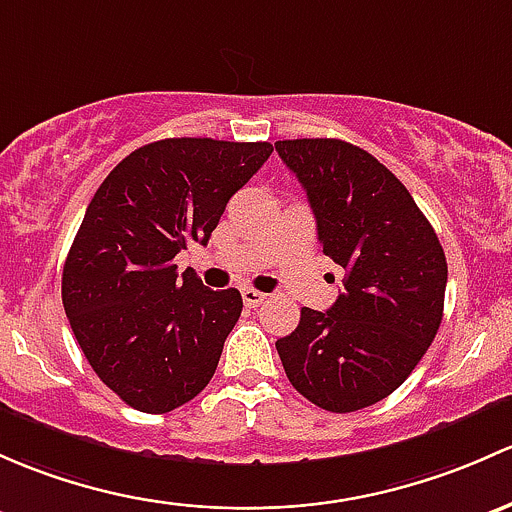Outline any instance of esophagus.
I'll list each match as a JSON object with an SVG mask.
<instances>
[{"label":"esophagus","instance_id":"esophagus-1","mask_svg":"<svg viewBox=\"0 0 512 512\" xmlns=\"http://www.w3.org/2000/svg\"><path fill=\"white\" fill-rule=\"evenodd\" d=\"M242 301H245V306L255 309V306L265 304L267 294L265 292H257V289H242Z\"/></svg>","mask_w":512,"mask_h":512}]
</instances>
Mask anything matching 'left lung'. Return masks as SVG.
Instances as JSON below:
<instances>
[{"mask_svg": "<svg viewBox=\"0 0 512 512\" xmlns=\"http://www.w3.org/2000/svg\"><path fill=\"white\" fill-rule=\"evenodd\" d=\"M304 186L324 255L346 270L331 309H301L279 338L284 373L328 412L385 400L407 380L444 314L446 257L402 181L343 139L274 144Z\"/></svg>", "mask_w": 512, "mask_h": 512, "instance_id": "1", "label": "left lung"}]
</instances>
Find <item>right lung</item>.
Returning a JSON list of instances; mask_svg holds the SVG:
<instances>
[{
  "label": "right lung",
  "instance_id": "right-lung-1",
  "mask_svg": "<svg viewBox=\"0 0 512 512\" xmlns=\"http://www.w3.org/2000/svg\"><path fill=\"white\" fill-rule=\"evenodd\" d=\"M270 154V142L159 139L95 191L63 265V309L98 378L134 410L171 412L211 383L242 297L203 287L174 257L206 245Z\"/></svg>",
  "mask_w": 512,
  "mask_h": 512
}]
</instances>
